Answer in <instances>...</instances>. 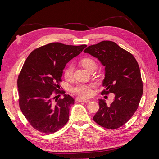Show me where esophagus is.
I'll return each mask as SVG.
<instances>
[{"label": "esophagus", "mask_w": 159, "mask_h": 159, "mask_svg": "<svg viewBox=\"0 0 159 159\" xmlns=\"http://www.w3.org/2000/svg\"><path fill=\"white\" fill-rule=\"evenodd\" d=\"M75 100L77 101V102H84V103H88L89 102H90V100H89V99H82V98H76Z\"/></svg>", "instance_id": "obj_1"}]
</instances>
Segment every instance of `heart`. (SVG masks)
<instances>
[{"label": "heart", "mask_w": 159, "mask_h": 159, "mask_svg": "<svg viewBox=\"0 0 159 159\" xmlns=\"http://www.w3.org/2000/svg\"><path fill=\"white\" fill-rule=\"evenodd\" d=\"M81 64L88 71L96 68L95 61L90 57H85L80 61ZM74 66L72 63L68 64L64 70V75L66 80L71 79L73 76ZM95 87L93 84H77L71 88V91L73 93L82 98H88L93 95V88Z\"/></svg>", "instance_id": "1"}]
</instances>
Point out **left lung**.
Instances as JSON below:
<instances>
[{
  "mask_svg": "<svg viewBox=\"0 0 159 159\" xmlns=\"http://www.w3.org/2000/svg\"><path fill=\"white\" fill-rule=\"evenodd\" d=\"M84 52L98 58L105 67L102 84L105 89L101 93L115 94L109 105L103 99H99V109L93 119L105 129L121 127L135 113L143 95V81L137 61L131 53L112 41L89 46Z\"/></svg>",
  "mask_w": 159,
  "mask_h": 159,
  "instance_id": "1",
  "label": "left lung"
}]
</instances>
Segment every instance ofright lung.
I'll use <instances>...</instances> for the list:
<instances>
[{"label":"right lung","mask_w":159,"mask_h":159,"mask_svg":"<svg viewBox=\"0 0 159 159\" xmlns=\"http://www.w3.org/2000/svg\"><path fill=\"white\" fill-rule=\"evenodd\" d=\"M86 46L53 42L28 56L17 80L18 103L24 116L37 131L53 133L68 123L74 99L60 90V83L66 64ZM60 94L64 98L54 101Z\"/></svg>","instance_id":"obj_1"}]
</instances>
